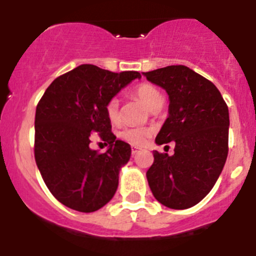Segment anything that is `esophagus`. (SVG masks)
Returning a JSON list of instances; mask_svg holds the SVG:
<instances>
[{
  "mask_svg": "<svg viewBox=\"0 0 256 256\" xmlns=\"http://www.w3.org/2000/svg\"><path fill=\"white\" fill-rule=\"evenodd\" d=\"M141 151V148H137V146H132V155H136V154H138Z\"/></svg>",
  "mask_w": 256,
  "mask_h": 256,
  "instance_id": "esophagus-1",
  "label": "esophagus"
}]
</instances>
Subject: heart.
<instances>
[{"mask_svg":"<svg viewBox=\"0 0 256 256\" xmlns=\"http://www.w3.org/2000/svg\"><path fill=\"white\" fill-rule=\"evenodd\" d=\"M133 94L150 110H154L156 106L162 104V94L150 84H140L138 87H136ZM105 112L108 120L112 123H118L120 120V112H119V101H118V98H112L106 104ZM119 136L126 141L130 142L132 144L141 146V144H144L148 141V138L151 137V130H148V128H141V126H128V128H124L119 133Z\"/></svg>","mask_w":256,"mask_h":256,"instance_id":"1","label":"heart"}]
</instances>
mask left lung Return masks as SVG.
I'll return each instance as SVG.
<instances>
[{
  "label": "left lung",
  "mask_w": 256,
  "mask_h": 256,
  "mask_svg": "<svg viewBox=\"0 0 256 256\" xmlns=\"http://www.w3.org/2000/svg\"><path fill=\"white\" fill-rule=\"evenodd\" d=\"M142 74L169 96L168 118L156 144H176L172 156L154 151V164L146 173L148 186L164 206L188 209L212 191L223 170L228 155V108L216 86L184 65Z\"/></svg>",
  "instance_id": "1"
}]
</instances>
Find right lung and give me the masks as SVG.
<instances>
[{
    "label": "right lung",
    "mask_w": 256,
    "mask_h": 256,
    "mask_svg": "<svg viewBox=\"0 0 256 256\" xmlns=\"http://www.w3.org/2000/svg\"><path fill=\"white\" fill-rule=\"evenodd\" d=\"M138 72L112 73L83 64L56 78L36 110L34 158L42 178L61 204L82 212L105 206L116 192L130 146L116 140L106 104ZM92 132L109 144L106 153L89 148Z\"/></svg>",
    "instance_id": "add662e5"
}]
</instances>
